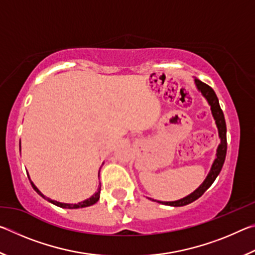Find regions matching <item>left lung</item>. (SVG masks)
I'll list each match as a JSON object with an SVG mask.
<instances>
[{
  "mask_svg": "<svg viewBox=\"0 0 255 255\" xmlns=\"http://www.w3.org/2000/svg\"><path fill=\"white\" fill-rule=\"evenodd\" d=\"M195 84L198 91H199L202 97H204L208 105L210 106V110H211V115H213L214 120L216 126H217L218 129V136L219 139H221V144L218 145L217 147V152H216V157L213 162V165H211V169L209 171L208 175L206 176V179L204 180L199 187H198L195 191L190 193L187 197L182 198V199L175 200V201H158L159 204L162 205H167V206H173V207H182L185 205H189L197 200L198 198H200L202 195H204L205 191L208 189L211 184L214 183V181L217 178L218 174L221 173L222 167L224 165V162H225V157H226V152H227V139H226V123H225V118H224V114L223 110L221 109V106H219V101L218 98L216 96V93L213 89L210 88L209 85L205 84L204 82L199 81L195 77ZM156 201V200H154Z\"/></svg>",
  "mask_w": 255,
  "mask_h": 255,
  "instance_id": "1",
  "label": "left lung"
}]
</instances>
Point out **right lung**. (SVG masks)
<instances>
[{"mask_svg":"<svg viewBox=\"0 0 255 255\" xmlns=\"http://www.w3.org/2000/svg\"><path fill=\"white\" fill-rule=\"evenodd\" d=\"M20 149H21V141H20ZM29 180H30V176H28ZM30 183H31L32 188L34 189V191H36L38 195H40L44 199L48 200L49 202H51L53 205H56L60 207V208H66V209H77V208H84V207H89V206H92L96 204V202H98V200L100 199V191H101V184L99 185L98 187V191L94 193L93 196H91L89 198V199H86L84 201H81V202H77V204H65V202H59V201H56V200H53L50 199V198H47L45 195H42V193L40 192V190L38 189L36 185H34V183L32 182L31 180H30Z\"/></svg>","mask_w":255,"mask_h":255,"instance_id":"1","label":"right lung"}]
</instances>
